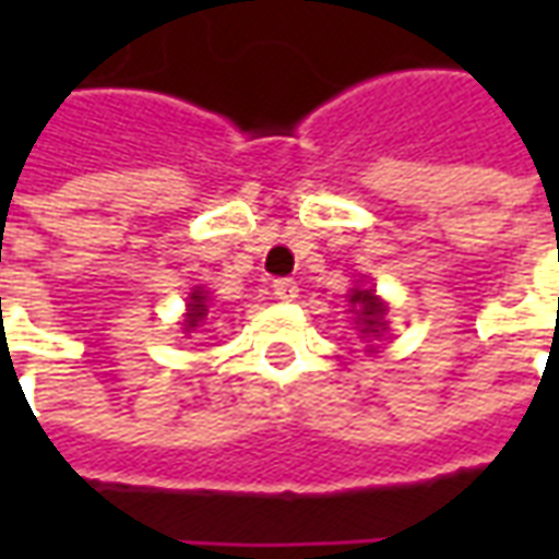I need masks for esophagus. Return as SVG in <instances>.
Segmentation results:
<instances>
[{
	"instance_id": "1",
	"label": "esophagus",
	"mask_w": 559,
	"mask_h": 559,
	"mask_svg": "<svg viewBox=\"0 0 559 559\" xmlns=\"http://www.w3.org/2000/svg\"><path fill=\"white\" fill-rule=\"evenodd\" d=\"M272 290H275V296L284 299V302H293V299L299 296V287H296V281L293 278H278L272 284Z\"/></svg>"
}]
</instances>
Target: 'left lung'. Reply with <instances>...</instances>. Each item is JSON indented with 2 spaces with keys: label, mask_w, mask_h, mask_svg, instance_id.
<instances>
[{
  "label": "left lung",
  "mask_w": 559,
  "mask_h": 559,
  "mask_svg": "<svg viewBox=\"0 0 559 559\" xmlns=\"http://www.w3.org/2000/svg\"><path fill=\"white\" fill-rule=\"evenodd\" d=\"M350 305L356 308V323H359V332L362 338H380L386 332V305L380 302L374 296V290H362V287H353ZM374 350V347H371Z\"/></svg>",
  "instance_id": "obj_1"
}]
</instances>
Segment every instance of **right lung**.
Returning a JSON list of instances; mask_svg holds the SVG:
<instances>
[{
  "instance_id": "1",
  "label": "right lung",
  "mask_w": 559,
  "mask_h": 559,
  "mask_svg": "<svg viewBox=\"0 0 559 559\" xmlns=\"http://www.w3.org/2000/svg\"><path fill=\"white\" fill-rule=\"evenodd\" d=\"M209 314V293L203 287H197L191 296H188V314H185V332H194Z\"/></svg>"
}]
</instances>
